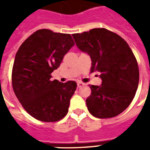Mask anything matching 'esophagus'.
I'll return each mask as SVG.
<instances>
[{
    "instance_id": "34e87169",
    "label": "esophagus",
    "mask_w": 150,
    "mask_h": 150,
    "mask_svg": "<svg viewBox=\"0 0 150 150\" xmlns=\"http://www.w3.org/2000/svg\"><path fill=\"white\" fill-rule=\"evenodd\" d=\"M83 85H84V83H83L81 82H78V83H77V87H78V88H81Z\"/></svg>"
}]
</instances>
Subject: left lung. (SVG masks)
<instances>
[{"mask_svg":"<svg viewBox=\"0 0 150 150\" xmlns=\"http://www.w3.org/2000/svg\"><path fill=\"white\" fill-rule=\"evenodd\" d=\"M75 44L91 60V72L100 73V86L90 85L87 107L97 118H111L129 107L139 83L137 62L132 50L118 34L96 28L72 34Z\"/></svg>","mask_w":150,"mask_h":150,"instance_id":"1","label":"left lung"}]
</instances>
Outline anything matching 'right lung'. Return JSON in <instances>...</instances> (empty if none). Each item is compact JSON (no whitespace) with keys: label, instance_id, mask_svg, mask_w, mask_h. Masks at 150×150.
Masks as SVG:
<instances>
[{"label":"right lung","instance_id":"add662e5","mask_svg":"<svg viewBox=\"0 0 150 150\" xmlns=\"http://www.w3.org/2000/svg\"><path fill=\"white\" fill-rule=\"evenodd\" d=\"M74 44L71 34L43 29L19 47L12 71L13 88L25 110L35 119L55 122L67 114L77 83L51 81L50 74Z\"/></svg>","mask_w":150,"mask_h":150}]
</instances>
